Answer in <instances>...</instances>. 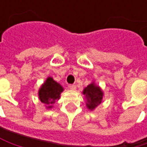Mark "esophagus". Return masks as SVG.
<instances>
[{"mask_svg": "<svg viewBox=\"0 0 147 147\" xmlns=\"http://www.w3.org/2000/svg\"><path fill=\"white\" fill-rule=\"evenodd\" d=\"M69 88H70V89H71V90H76V85H74V84H71V85H70V86H69Z\"/></svg>", "mask_w": 147, "mask_h": 147, "instance_id": "34e87169", "label": "esophagus"}]
</instances>
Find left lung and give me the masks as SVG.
Returning <instances> with one entry per match:
<instances>
[{
    "label": "left lung",
    "instance_id": "obj_1",
    "mask_svg": "<svg viewBox=\"0 0 147 147\" xmlns=\"http://www.w3.org/2000/svg\"><path fill=\"white\" fill-rule=\"evenodd\" d=\"M82 94L86 100V106L90 111H94L103 102L104 93L101 88L96 85L94 82L83 88Z\"/></svg>",
    "mask_w": 147,
    "mask_h": 147
}]
</instances>
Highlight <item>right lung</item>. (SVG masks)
<instances>
[{
	"mask_svg": "<svg viewBox=\"0 0 147 147\" xmlns=\"http://www.w3.org/2000/svg\"><path fill=\"white\" fill-rule=\"evenodd\" d=\"M64 88L53 77L47 76L38 90V97L41 102L44 104L47 109H52L53 105L60 98Z\"/></svg>",
	"mask_w": 147,
	"mask_h": 147,
	"instance_id": "right-lung-1",
	"label": "right lung"
}]
</instances>
